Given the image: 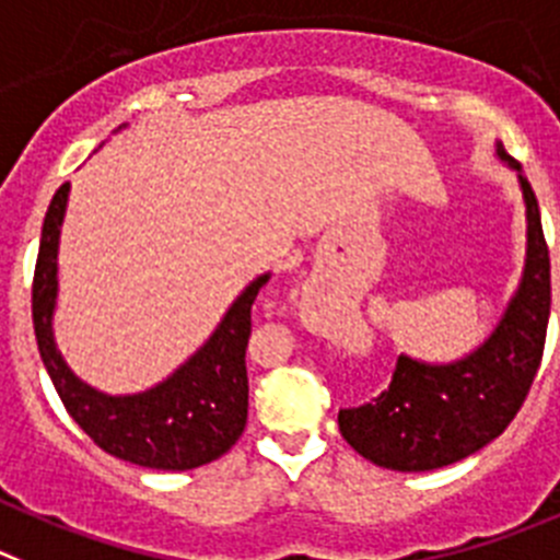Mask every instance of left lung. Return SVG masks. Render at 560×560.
I'll list each match as a JSON object with an SVG mask.
<instances>
[{
	"label": "left lung",
	"instance_id": "1",
	"mask_svg": "<svg viewBox=\"0 0 560 560\" xmlns=\"http://www.w3.org/2000/svg\"><path fill=\"white\" fill-rule=\"evenodd\" d=\"M500 160L520 171L527 209L525 276L509 312L478 351L453 364L398 357L389 386L370 404L339 409V433L364 456L398 472H425L472 456L498 439L525 404L545 353L550 320V250L539 201L522 165L498 143Z\"/></svg>",
	"mask_w": 560,
	"mask_h": 560
}]
</instances>
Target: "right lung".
<instances>
[{"label": "right lung", "instance_id": "1", "mask_svg": "<svg viewBox=\"0 0 560 560\" xmlns=\"http://www.w3.org/2000/svg\"><path fill=\"white\" fill-rule=\"evenodd\" d=\"M68 201V182L51 198L40 232L33 279V326L44 368L71 420L115 458L149 469H192L221 458L248 420L250 306L268 284L259 276L226 312L201 351L168 381L140 395L109 398L82 384L55 348L51 312L57 298V240Z\"/></svg>", "mask_w": 560, "mask_h": 560}]
</instances>
